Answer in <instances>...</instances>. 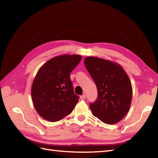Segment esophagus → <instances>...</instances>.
I'll use <instances>...</instances> for the list:
<instances>
[{
    "label": "esophagus",
    "instance_id": "34e87169",
    "mask_svg": "<svg viewBox=\"0 0 158 158\" xmlns=\"http://www.w3.org/2000/svg\"><path fill=\"white\" fill-rule=\"evenodd\" d=\"M80 98H81V100H84L85 98V94H83V95H81V96H80Z\"/></svg>",
    "mask_w": 158,
    "mask_h": 158
}]
</instances>
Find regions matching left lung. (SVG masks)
<instances>
[{"label":"left lung","instance_id":"1","mask_svg":"<svg viewBox=\"0 0 158 158\" xmlns=\"http://www.w3.org/2000/svg\"><path fill=\"white\" fill-rule=\"evenodd\" d=\"M84 64L98 90V98L89 105L93 115L110 125L120 122L129 111L132 97L127 73L119 64L97 57H87Z\"/></svg>","mask_w":158,"mask_h":158}]
</instances>
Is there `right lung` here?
I'll return each instance as SVG.
<instances>
[{
    "label": "right lung",
    "instance_id": "right-lung-1",
    "mask_svg": "<svg viewBox=\"0 0 158 158\" xmlns=\"http://www.w3.org/2000/svg\"><path fill=\"white\" fill-rule=\"evenodd\" d=\"M79 55H60L45 62L33 81L31 96L39 115L51 122L69 115L79 101L70 74L81 60Z\"/></svg>",
    "mask_w": 158,
    "mask_h": 158
}]
</instances>
